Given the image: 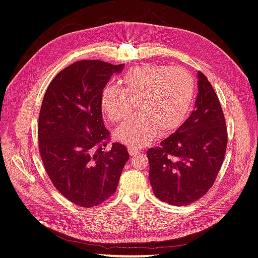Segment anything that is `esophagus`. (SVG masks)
Masks as SVG:
<instances>
[{
    "mask_svg": "<svg viewBox=\"0 0 258 258\" xmlns=\"http://www.w3.org/2000/svg\"><path fill=\"white\" fill-rule=\"evenodd\" d=\"M128 152H129V154H130L131 156H134V155H136V154H139L141 151H140L139 148H137V147L130 146V147H128Z\"/></svg>",
    "mask_w": 258,
    "mask_h": 258,
    "instance_id": "esophagus-1",
    "label": "esophagus"
}]
</instances>
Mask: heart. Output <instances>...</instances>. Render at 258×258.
I'll return each mask as SVG.
<instances>
[{"mask_svg": "<svg viewBox=\"0 0 258 258\" xmlns=\"http://www.w3.org/2000/svg\"><path fill=\"white\" fill-rule=\"evenodd\" d=\"M122 88L106 85L100 105L114 123L126 120L135 111L140 114L117 129L115 138L132 147L150 144L157 136L174 131L186 119L195 97V80L181 67L146 64L123 74Z\"/></svg>", "mask_w": 258, "mask_h": 258, "instance_id": "1", "label": "heart"}]
</instances>
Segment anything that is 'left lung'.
Returning a JSON list of instances; mask_svg holds the SVG:
<instances>
[{"mask_svg": "<svg viewBox=\"0 0 258 258\" xmlns=\"http://www.w3.org/2000/svg\"><path fill=\"white\" fill-rule=\"evenodd\" d=\"M195 110L174 134L146 152L155 196L172 206L199 200L213 186L227 148V128L220 100L198 72Z\"/></svg>", "mask_w": 258, "mask_h": 258, "instance_id": "8db88e82", "label": "left lung"}]
</instances>
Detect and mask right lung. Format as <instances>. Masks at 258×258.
Listing matches in <instances>:
<instances>
[{
	"mask_svg": "<svg viewBox=\"0 0 258 258\" xmlns=\"http://www.w3.org/2000/svg\"><path fill=\"white\" fill-rule=\"evenodd\" d=\"M123 63L81 60L50 82L38 117V151L52 185L72 204L92 208L115 194L129 159L104 127L101 92Z\"/></svg>",
	"mask_w": 258,
	"mask_h": 258,
	"instance_id": "add662e5",
	"label": "right lung"
}]
</instances>
